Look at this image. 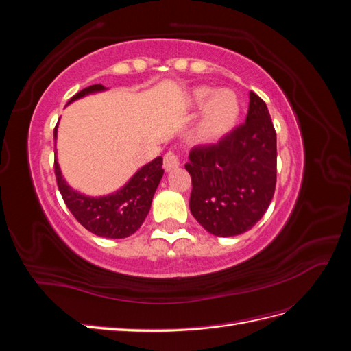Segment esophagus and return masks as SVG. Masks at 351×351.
<instances>
[{
	"label": "esophagus",
	"instance_id": "1",
	"mask_svg": "<svg viewBox=\"0 0 351 351\" xmlns=\"http://www.w3.org/2000/svg\"><path fill=\"white\" fill-rule=\"evenodd\" d=\"M180 165V156L176 152H167L164 155V169L165 171H171V169L177 168Z\"/></svg>",
	"mask_w": 351,
	"mask_h": 351
}]
</instances>
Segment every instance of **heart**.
I'll return each instance as SVG.
<instances>
[{
    "instance_id": "b5f03b06",
    "label": "heart",
    "mask_w": 351,
    "mask_h": 351,
    "mask_svg": "<svg viewBox=\"0 0 351 351\" xmlns=\"http://www.w3.org/2000/svg\"><path fill=\"white\" fill-rule=\"evenodd\" d=\"M190 107H204L199 124L202 139H215L231 130L240 117V101L234 92L228 89L215 90L199 86L189 93Z\"/></svg>"
}]
</instances>
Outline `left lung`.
Masks as SVG:
<instances>
[{"instance_id":"8db88e82","label":"left lung","mask_w":351,"mask_h":351,"mask_svg":"<svg viewBox=\"0 0 351 351\" xmlns=\"http://www.w3.org/2000/svg\"><path fill=\"white\" fill-rule=\"evenodd\" d=\"M246 121L218 143L195 146L184 168L192 177L190 212L218 237L249 231L267 212L277 184V133L256 93Z\"/></svg>"}]
</instances>
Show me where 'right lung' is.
Returning <instances> with one entry per match:
<instances>
[{
	"instance_id": "obj_1",
	"label": "right lung",
	"mask_w": 351,
	"mask_h": 351,
	"mask_svg": "<svg viewBox=\"0 0 351 351\" xmlns=\"http://www.w3.org/2000/svg\"><path fill=\"white\" fill-rule=\"evenodd\" d=\"M102 90H105L102 84H92L74 95L69 104ZM57 127L58 124L54 129V139H57ZM54 171L60 193L73 217L88 231L107 239L129 237L141 228L151 209L155 190L164 174L162 156H158L149 164L143 165L115 193L90 197L79 193L77 190L67 184L62 178L57 158L54 161Z\"/></svg>"
}]
</instances>
